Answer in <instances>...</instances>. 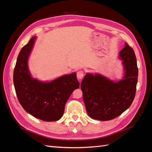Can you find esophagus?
<instances>
[{"mask_svg": "<svg viewBox=\"0 0 152 152\" xmlns=\"http://www.w3.org/2000/svg\"><path fill=\"white\" fill-rule=\"evenodd\" d=\"M84 72L83 70H79L77 73V77L79 79H82L84 77Z\"/></svg>", "mask_w": 152, "mask_h": 152, "instance_id": "1", "label": "esophagus"}]
</instances>
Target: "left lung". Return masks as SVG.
I'll return each instance as SVG.
<instances>
[{
    "label": "left lung",
    "mask_w": 152,
    "mask_h": 152,
    "mask_svg": "<svg viewBox=\"0 0 152 152\" xmlns=\"http://www.w3.org/2000/svg\"><path fill=\"white\" fill-rule=\"evenodd\" d=\"M119 56L125 70L122 80L113 82L100 74L87 73L82 81L86 111L92 118L112 120L125 112L134 99L138 77L134 51L126 43Z\"/></svg>",
    "instance_id": "8db88e82"
}]
</instances>
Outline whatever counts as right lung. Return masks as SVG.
Listing matches in <instances>:
<instances>
[{
    "label": "right lung",
    "instance_id": "obj_1",
    "mask_svg": "<svg viewBox=\"0 0 152 152\" xmlns=\"http://www.w3.org/2000/svg\"><path fill=\"white\" fill-rule=\"evenodd\" d=\"M35 39L32 37L18 55L13 73L14 86L18 99L27 113L44 121H56L63 116L67 100L80 84L75 73L49 82L31 77L28 59Z\"/></svg>",
    "mask_w": 152,
    "mask_h": 152
}]
</instances>
